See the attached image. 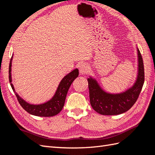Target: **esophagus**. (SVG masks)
<instances>
[{"mask_svg": "<svg viewBox=\"0 0 155 155\" xmlns=\"http://www.w3.org/2000/svg\"><path fill=\"white\" fill-rule=\"evenodd\" d=\"M88 71V66L87 63H82L79 67L81 74H85Z\"/></svg>", "mask_w": 155, "mask_h": 155, "instance_id": "1", "label": "esophagus"}]
</instances>
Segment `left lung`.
Wrapping results in <instances>:
<instances>
[{
    "label": "left lung",
    "mask_w": 155,
    "mask_h": 155,
    "mask_svg": "<svg viewBox=\"0 0 155 155\" xmlns=\"http://www.w3.org/2000/svg\"><path fill=\"white\" fill-rule=\"evenodd\" d=\"M137 49L138 72L135 83L123 93L112 94L105 92L96 79L88 78L90 103L93 109L103 115H117L128 110L136 103L144 84V72L142 56Z\"/></svg>",
    "instance_id": "8db88e82"
}]
</instances>
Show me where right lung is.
Returning a JSON list of instances; mask_svg holds the SVG:
<instances>
[{
    "label": "right lung",
    "mask_w": 155,
    "mask_h": 155,
    "mask_svg": "<svg viewBox=\"0 0 155 155\" xmlns=\"http://www.w3.org/2000/svg\"><path fill=\"white\" fill-rule=\"evenodd\" d=\"M12 56L11 61L9 64V70H8V77L9 82L11 83V86L12 88L13 92L15 93L16 98H17L18 103L24 109L28 112L29 114L35 115L38 117H53L58 114L62 110L64 107L66 97L68 93V91L70 88L72 82L78 76V70L77 68L74 69L71 72H69L65 77L62 78L59 83L58 88L56 93L52 97L51 99L46 102L45 103L40 104H32L27 103L24 99L19 96L16 93L14 86L12 84V77H11V67H12Z\"/></svg>",
    "instance_id": "1"
}]
</instances>
